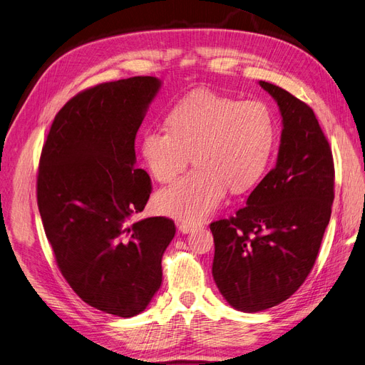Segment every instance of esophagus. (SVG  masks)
<instances>
[{
	"label": "esophagus",
	"mask_w": 365,
	"mask_h": 365,
	"mask_svg": "<svg viewBox=\"0 0 365 365\" xmlns=\"http://www.w3.org/2000/svg\"><path fill=\"white\" fill-rule=\"evenodd\" d=\"M179 225V230L183 233V235H186V233H191V232H194L195 228H198L200 227V224H192V222H179L178 224Z\"/></svg>",
	"instance_id": "obj_1"
}]
</instances>
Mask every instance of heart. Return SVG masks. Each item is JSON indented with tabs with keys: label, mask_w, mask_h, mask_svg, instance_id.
<instances>
[{
	"label": "heart",
	"mask_w": 365,
	"mask_h": 365,
	"mask_svg": "<svg viewBox=\"0 0 365 365\" xmlns=\"http://www.w3.org/2000/svg\"><path fill=\"white\" fill-rule=\"evenodd\" d=\"M167 129H147L141 156L160 183H168L190 164L197 167L156 194L160 213L185 222H200L217 209L227 190H250L271 160L277 123L260 101H237L210 90H198L175 103Z\"/></svg>",
	"instance_id": "1"
}]
</instances>
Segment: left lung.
Wrapping results in <instances>:
<instances>
[{
  "label": "left lung",
  "mask_w": 365,
  "mask_h": 365,
  "mask_svg": "<svg viewBox=\"0 0 365 365\" xmlns=\"http://www.w3.org/2000/svg\"><path fill=\"white\" fill-rule=\"evenodd\" d=\"M281 113L275 167L236 217L210 224L212 275L224 299L257 313L289 299L317 259L334 201V160L312 108L259 81Z\"/></svg>",
  "instance_id": "8db88e82"
}]
</instances>
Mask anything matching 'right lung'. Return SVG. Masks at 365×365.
Wrapping results in <instances>:
<instances>
[{
	"instance_id": "obj_1",
	"label": "right lung",
	"mask_w": 365,
	"mask_h": 365,
	"mask_svg": "<svg viewBox=\"0 0 365 365\" xmlns=\"http://www.w3.org/2000/svg\"><path fill=\"white\" fill-rule=\"evenodd\" d=\"M160 86L133 76L78 93L53 118L40 155L37 206L58 269L81 299L118 317L150 304L175 235L165 217L130 222L152 192L135 137Z\"/></svg>"
}]
</instances>
